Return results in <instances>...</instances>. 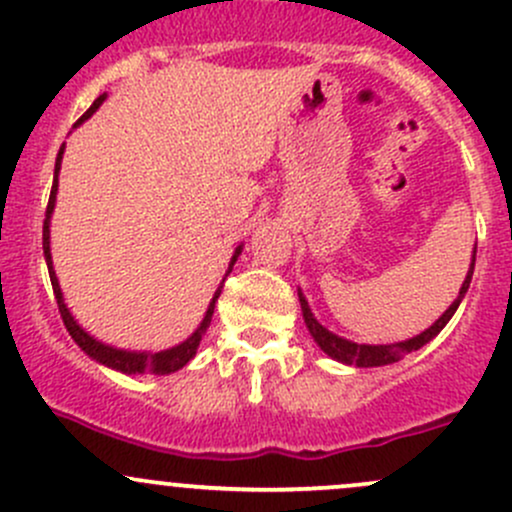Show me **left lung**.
I'll list each match as a JSON object with an SVG mask.
<instances>
[{
    "mask_svg": "<svg viewBox=\"0 0 512 512\" xmlns=\"http://www.w3.org/2000/svg\"><path fill=\"white\" fill-rule=\"evenodd\" d=\"M473 265H476V247H473L471 267H469V272H466L464 284H461L459 294H456V299L451 301L449 309H446L444 314H441L439 319L427 328V331H422L419 336L407 338V341H400V343H355V341H348V338H343V336H336V333L328 331L326 326H321L319 321H316V316L311 314V309H309V301H306L304 294H301V289H297L301 314H304V324H306V328H309V333H311V338L316 341V346H319L321 351L328 355V358L338 360V363L355 365V368H380V365L397 363V360L405 358L407 353L419 351L422 346H427V343L432 341V338L441 331V328L449 324L451 316H454L456 309H459L461 299H464L466 292H469V284H471V277H473Z\"/></svg>",
    "mask_w": 512,
    "mask_h": 512,
    "instance_id": "left-lung-1",
    "label": "left lung"
}]
</instances>
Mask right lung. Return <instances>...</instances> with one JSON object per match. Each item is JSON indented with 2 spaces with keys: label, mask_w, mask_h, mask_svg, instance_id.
Wrapping results in <instances>:
<instances>
[{
  "label": "right lung",
  "mask_w": 512,
  "mask_h": 512,
  "mask_svg": "<svg viewBox=\"0 0 512 512\" xmlns=\"http://www.w3.org/2000/svg\"><path fill=\"white\" fill-rule=\"evenodd\" d=\"M105 102V95H100L98 100L90 105V110L85 112L83 117H80L78 122H75L73 127L83 125L85 120H88L90 115H93L95 110ZM63 149H66V144H63L61 149H58V157H56V169H53V186H51V198H48V208H46V220H43V257H46V265H48V277H51V284H53V294H56V301H58V311H61L63 316V324H66L68 333H71V338L75 343L80 346V351L85 355H90V358L95 360V363L105 365V368H112V370H120V373L125 375H169V373H176V370H181L188 360L193 358L198 351V346H201V338L203 333H206V328L211 326V319H213V309H215V301L220 297V289H223V284H220L218 289H215L211 304H208L206 309V316H203V321L198 324L196 331L191 333V336L186 338V341H181L179 346H171L166 348V351H127V348H115V346H107V343L98 341L95 336H90L88 331H85L83 326L78 324V321L73 319L71 309L66 306V301H63V292H61V284H58V277H56V270H53V260H51V215H53V208H56V193H58V174H61V161H63ZM242 252V245L235 247L233 257H230V265H228V272H225V277H228L230 272H233V265L238 262ZM223 277V282H225Z\"/></svg>",
  "instance_id": "obj_1"
}]
</instances>
